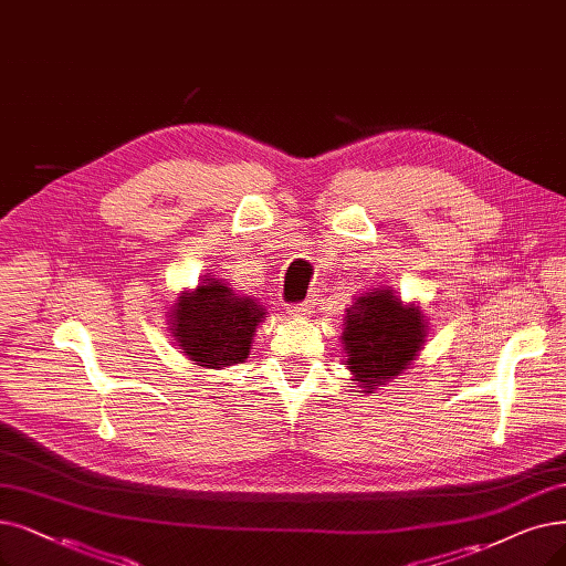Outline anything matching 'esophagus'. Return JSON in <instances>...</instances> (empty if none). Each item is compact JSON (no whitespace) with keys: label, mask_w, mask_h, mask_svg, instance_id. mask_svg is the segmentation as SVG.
<instances>
[{"label":"esophagus","mask_w":566,"mask_h":566,"mask_svg":"<svg viewBox=\"0 0 566 566\" xmlns=\"http://www.w3.org/2000/svg\"><path fill=\"white\" fill-rule=\"evenodd\" d=\"M311 308H313V304H311V302H302V304L290 306V313H295V315H308V313H311Z\"/></svg>","instance_id":"1"}]
</instances>
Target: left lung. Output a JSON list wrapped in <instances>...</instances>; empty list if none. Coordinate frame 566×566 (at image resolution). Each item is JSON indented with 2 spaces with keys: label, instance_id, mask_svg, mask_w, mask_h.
I'll return each instance as SVG.
<instances>
[{
  "label": "left lung",
  "instance_id": "8db88e82",
  "mask_svg": "<svg viewBox=\"0 0 566 566\" xmlns=\"http://www.w3.org/2000/svg\"><path fill=\"white\" fill-rule=\"evenodd\" d=\"M424 323L418 306H403L392 290H374L348 308L344 344L348 369L365 392L401 374L418 355Z\"/></svg>",
  "mask_w": 566,
  "mask_h": 566
}]
</instances>
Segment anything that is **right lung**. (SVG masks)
Wrapping results in <instances>:
<instances>
[{"label":"right lung","mask_w":566,"mask_h":566,"mask_svg":"<svg viewBox=\"0 0 566 566\" xmlns=\"http://www.w3.org/2000/svg\"><path fill=\"white\" fill-rule=\"evenodd\" d=\"M171 315V334L195 365L222 369L243 361L251 353L264 308L253 300L237 297L216 279H207L195 292L178 297Z\"/></svg>","instance_id":"1"}]
</instances>
